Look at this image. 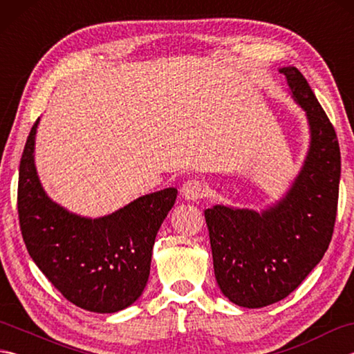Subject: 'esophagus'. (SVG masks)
Listing matches in <instances>:
<instances>
[{
	"label": "esophagus",
	"instance_id": "34e87169",
	"mask_svg": "<svg viewBox=\"0 0 354 354\" xmlns=\"http://www.w3.org/2000/svg\"><path fill=\"white\" fill-rule=\"evenodd\" d=\"M181 193L187 201H199L207 196V185L199 179H189L183 184Z\"/></svg>",
	"mask_w": 354,
	"mask_h": 354
}]
</instances>
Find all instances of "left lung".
Masks as SVG:
<instances>
[{
  "mask_svg": "<svg viewBox=\"0 0 354 354\" xmlns=\"http://www.w3.org/2000/svg\"><path fill=\"white\" fill-rule=\"evenodd\" d=\"M306 111L310 145L284 196L263 212L214 205L205 209L217 284L231 303L259 309L295 290L332 240L341 178L333 124L295 66L280 68Z\"/></svg>",
  "mask_w": 354,
  "mask_h": 354,
  "instance_id": "obj_1",
  "label": "left lung"
}]
</instances>
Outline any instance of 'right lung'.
Returning <instances> with one entry per match:
<instances>
[{"label":"right lung","instance_id":"right-lung-1","mask_svg":"<svg viewBox=\"0 0 354 354\" xmlns=\"http://www.w3.org/2000/svg\"><path fill=\"white\" fill-rule=\"evenodd\" d=\"M36 120L19 164L18 216L30 257L62 295L82 309L114 313L145 290L155 237L176 201L164 189L115 213L89 219L70 213L44 192L35 167Z\"/></svg>","mask_w":354,"mask_h":354}]
</instances>
